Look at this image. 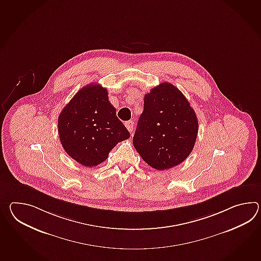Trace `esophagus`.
<instances>
[{
    "label": "esophagus",
    "mask_w": 261,
    "mask_h": 261,
    "mask_svg": "<svg viewBox=\"0 0 261 261\" xmlns=\"http://www.w3.org/2000/svg\"><path fill=\"white\" fill-rule=\"evenodd\" d=\"M125 126L128 129V131L130 132V133H132L134 130V122L133 121H127V122H125Z\"/></svg>",
    "instance_id": "34e87169"
}]
</instances>
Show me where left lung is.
<instances>
[{
  "instance_id": "1",
  "label": "left lung",
  "mask_w": 261,
  "mask_h": 261,
  "mask_svg": "<svg viewBox=\"0 0 261 261\" xmlns=\"http://www.w3.org/2000/svg\"><path fill=\"white\" fill-rule=\"evenodd\" d=\"M198 122L178 88L163 82L144 96L133 145L151 168L165 170L184 162L196 143Z\"/></svg>"
}]
</instances>
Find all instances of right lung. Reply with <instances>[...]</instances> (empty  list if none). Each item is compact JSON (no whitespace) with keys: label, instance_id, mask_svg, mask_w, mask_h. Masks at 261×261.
Returning <instances> with one entry per match:
<instances>
[{"label":"right lung","instance_id":"add662e5","mask_svg":"<svg viewBox=\"0 0 261 261\" xmlns=\"http://www.w3.org/2000/svg\"><path fill=\"white\" fill-rule=\"evenodd\" d=\"M58 132L64 151L85 167L104 162L119 142L130 137L109 101L107 89L94 83L81 89L64 107Z\"/></svg>","mask_w":261,"mask_h":261}]
</instances>
